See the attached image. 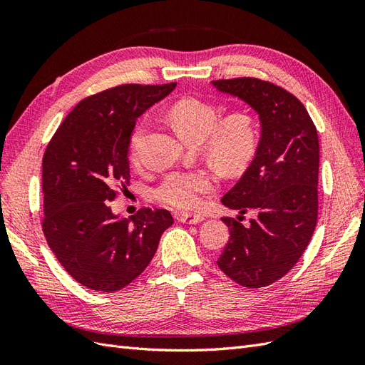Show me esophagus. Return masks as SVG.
<instances>
[{
  "label": "esophagus",
  "mask_w": 365,
  "mask_h": 365,
  "mask_svg": "<svg viewBox=\"0 0 365 365\" xmlns=\"http://www.w3.org/2000/svg\"><path fill=\"white\" fill-rule=\"evenodd\" d=\"M204 220V217L202 216H200V215H181L180 216V222H182V224H200V222H202Z\"/></svg>",
  "instance_id": "1"
}]
</instances>
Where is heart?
I'll return each mask as SVG.
<instances>
[{
  "label": "heart",
  "instance_id": "1",
  "mask_svg": "<svg viewBox=\"0 0 365 365\" xmlns=\"http://www.w3.org/2000/svg\"><path fill=\"white\" fill-rule=\"evenodd\" d=\"M169 118L187 141L202 143L207 157L217 169L235 173L256 155L259 146V125L248 113H235L220 119L217 109L200 98H182L169 111ZM148 134V121L135 128L129 143L130 161L143 163V149ZM216 176L208 170H172L164 176L153 192L155 200L164 205L192 212L202 202V196L216 189Z\"/></svg>",
  "mask_w": 365,
  "mask_h": 365
}]
</instances>
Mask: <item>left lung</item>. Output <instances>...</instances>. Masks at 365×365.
Masks as SVG:
<instances>
[{"mask_svg":"<svg viewBox=\"0 0 365 365\" xmlns=\"http://www.w3.org/2000/svg\"><path fill=\"white\" fill-rule=\"evenodd\" d=\"M217 91L250 105L260 120V140L251 164L220 201L245 215L222 217L230 239L217 267L245 288L282 279L302 257L318 216L319 145L312 118L295 96L256 77L213 81Z\"/></svg>","mask_w":365,"mask_h":365,"instance_id":"1","label":"left lung"}]
</instances>
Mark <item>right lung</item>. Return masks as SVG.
Segmentation results:
<instances>
[{
    "label": "right lung",
    "mask_w": 365,
    "mask_h": 365,
    "mask_svg": "<svg viewBox=\"0 0 365 365\" xmlns=\"http://www.w3.org/2000/svg\"><path fill=\"white\" fill-rule=\"evenodd\" d=\"M176 83L120 85L83 98L42 158V231L59 263L93 291L125 288L146 269L173 224L163 208L126 217L109 202L129 184V143L137 118Z\"/></svg>",
    "instance_id": "obj_1"
}]
</instances>
